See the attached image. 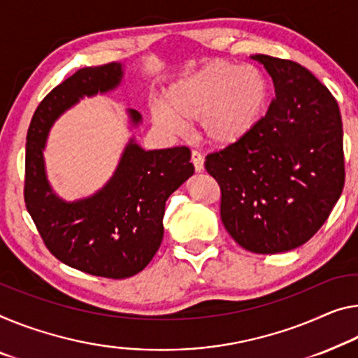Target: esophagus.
I'll return each mask as SVG.
<instances>
[{
  "label": "esophagus",
  "instance_id": "1",
  "mask_svg": "<svg viewBox=\"0 0 358 358\" xmlns=\"http://www.w3.org/2000/svg\"><path fill=\"white\" fill-rule=\"evenodd\" d=\"M192 163H194L195 171L198 173H201L205 169V158H203V155L198 150L192 152Z\"/></svg>",
  "mask_w": 358,
  "mask_h": 358
}]
</instances>
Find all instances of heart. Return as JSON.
Returning a JSON list of instances; mask_svg holds the SVG:
<instances>
[{"label": "heart", "instance_id": "1", "mask_svg": "<svg viewBox=\"0 0 358 358\" xmlns=\"http://www.w3.org/2000/svg\"><path fill=\"white\" fill-rule=\"evenodd\" d=\"M268 102L271 86L259 69L214 60L174 81L163 103L153 108V118L169 131L200 120L208 142L234 145L257 128Z\"/></svg>", "mask_w": 358, "mask_h": 358}]
</instances>
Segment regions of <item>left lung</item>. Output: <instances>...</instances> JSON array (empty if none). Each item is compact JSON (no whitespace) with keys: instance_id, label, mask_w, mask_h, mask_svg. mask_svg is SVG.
<instances>
[{"instance_id":"obj_1","label":"left lung","mask_w":358,"mask_h":358,"mask_svg":"<svg viewBox=\"0 0 358 358\" xmlns=\"http://www.w3.org/2000/svg\"><path fill=\"white\" fill-rule=\"evenodd\" d=\"M275 99L246 139L206 157L221 185V219L257 255L291 251L327 221L344 187L343 122L336 99L302 65L256 54Z\"/></svg>"}]
</instances>
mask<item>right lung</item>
Wrapping results in <instances>:
<instances>
[{
	"instance_id": "right-lung-1",
	"label": "right lung",
	"mask_w": 358,
	"mask_h": 358,
	"mask_svg": "<svg viewBox=\"0 0 358 358\" xmlns=\"http://www.w3.org/2000/svg\"><path fill=\"white\" fill-rule=\"evenodd\" d=\"M123 65L112 62L76 71L49 92L27 133L25 205L48 250L67 266L106 278L139 273L163 240L164 203L195 173L187 147L144 150L131 137L107 184L91 196L65 201L48 180L45 152L56 120L83 97L122 85ZM131 128L142 123L126 110Z\"/></svg>"
}]
</instances>
